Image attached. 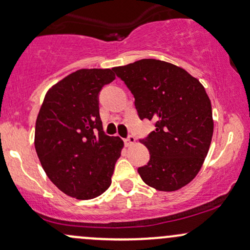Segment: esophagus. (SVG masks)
Returning <instances> with one entry per match:
<instances>
[{
	"label": "esophagus",
	"instance_id": "obj_1",
	"mask_svg": "<svg viewBox=\"0 0 250 250\" xmlns=\"http://www.w3.org/2000/svg\"><path fill=\"white\" fill-rule=\"evenodd\" d=\"M135 141H136V140H135V137L131 136V135H129L127 139H125V147H130V146H133L134 143H135Z\"/></svg>",
	"mask_w": 250,
	"mask_h": 250
}]
</instances>
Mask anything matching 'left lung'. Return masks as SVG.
Instances as JSON below:
<instances>
[{"instance_id":"1","label":"left lung","mask_w":250,"mask_h":250,"mask_svg":"<svg viewBox=\"0 0 250 250\" xmlns=\"http://www.w3.org/2000/svg\"><path fill=\"white\" fill-rule=\"evenodd\" d=\"M134 95L141 120L155 130L140 140L150 160L137 169L146 185L175 191L196 176L205 162L214 122L205 87L185 69L154 59L113 68Z\"/></svg>"}]
</instances>
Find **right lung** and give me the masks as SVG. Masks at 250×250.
<instances>
[{
  "instance_id": "right-lung-1",
  "label": "right lung",
  "mask_w": 250,
  "mask_h": 250,
  "mask_svg": "<svg viewBox=\"0 0 250 250\" xmlns=\"http://www.w3.org/2000/svg\"><path fill=\"white\" fill-rule=\"evenodd\" d=\"M111 69H80L45 94L35 125V149L51 182L77 200H90L111 185L123 148L108 136L100 117L99 94L113 82Z\"/></svg>"
}]
</instances>
